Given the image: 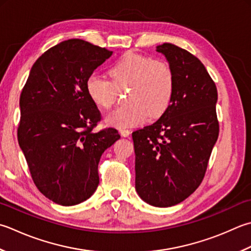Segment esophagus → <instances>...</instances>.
I'll return each mask as SVG.
<instances>
[{
  "label": "esophagus",
  "instance_id": "1",
  "mask_svg": "<svg viewBox=\"0 0 251 251\" xmlns=\"http://www.w3.org/2000/svg\"><path fill=\"white\" fill-rule=\"evenodd\" d=\"M120 134L123 136V137H128L130 135V130L126 129V128H121L120 129Z\"/></svg>",
  "mask_w": 251,
  "mask_h": 251
}]
</instances>
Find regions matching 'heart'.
<instances>
[{
	"label": "heart",
	"instance_id": "1",
	"mask_svg": "<svg viewBox=\"0 0 251 251\" xmlns=\"http://www.w3.org/2000/svg\"><path fill=\"white\" fill-rule=\"evenodd\" d=\"M112 80L97 73L87 78L86 90L91 101L103 110L115 104L119 90L130 88L127 95L129 104L106 116L107 125L131 127L145 123L150 115L163 114L172 101L175 77L168 63L142 54L127 53L110 70Z\"/></svg>",
	"mask_w": 251,
	"mask_h": 251
}]
</instances>
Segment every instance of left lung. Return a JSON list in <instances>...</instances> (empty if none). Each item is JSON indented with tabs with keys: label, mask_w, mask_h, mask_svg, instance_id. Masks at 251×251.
I'll use <instances>...</instances> for the list:
<instances>
[{
	"label": "left lung",
	"mask_w": 251,
	"mask_h": 251,
	"mask_svg": "<svg viewBox=\"0 0 251 251\" xmlns=\"http://www.w3.org/2000/svg\"><path fill=\"white\" fill-rule=\"evenodd\" d=\"M175 77L168 109L152 125L132 132L136 190L154 207H172L202 181L215 142L218 90L199 58L172 43L156 47Z\"/></svg>",
	"instance_id": "8db88e82"
}]
</instances>
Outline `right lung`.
<instances>
[{"label":"right lung","mask_w":251,"mask_h":251,"mask_svg":"<svg viewBox=\"0 0 251 251\" xmlns=\"http://www.w3.org/2000/svg\"><path fill=\"white\" fill-rule=\"evenodd\" d=\"M112 53L81 39L63 41L34 62L22 90L18 144L34 185L57 204L91 197L101 155L121 138L115 128L92 130L101 113L86 90Z\"/></svg>","instance_id":"add662e5"}]
</instances>
